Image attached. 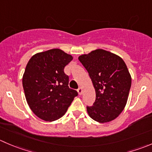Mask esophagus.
Returning <instances> with one entry per match:
<instances>
[{
  "label": "esophagus",
  "instance_id": "esophagus-1",
  "mask_svg": "<svg viewBox=\"0 0 152 152\" xmlns=\"http://www.w3.org/2000/svg\"><path fill=\"white\" fill-rule=\"evenodd\" d=\"M77 91H78V93H79V95H82V88H78Z\"/></svg>",
  "mask_w": 152,
  "mask_h": 152
}]
</instances>
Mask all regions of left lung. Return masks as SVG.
Here are the masks:
<instances>
[{
	"mask_svg": "<svg viewBox=\"0 0 152 152\" xmlns=\"http://www.w3.org/2000/svg\"><path fill=\"white\" fill-rule=\"evenodd\" d=\"M79 60L88 72L96 91L92 106H87L90 117L99 123H107L124 109L132 86L126 63L118 56L102 49L82 55Z\"/></svg>",
	"mask_w": 152,
	"mask_h": 152,
	"instance_id": "1",
	"label": "left lung"
}]
</instances>
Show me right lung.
Returning a JSON list of instances; mask_svg holds the SVG:
<instances>
[{"mask_svg":"<svg viewBox=\"0 0 152 152\" xmlns=\"http://www.w3.org/2000/svg\"><path fill=\"white\" fill-rule=\"evenodd\" d=\"M73 57L59 49L34 55L26 64L22 79L29 107L45 121L61 118L78 92L69 88V76L64 67Z\"/></svg>","mask_w":152,"mask_h":152,"instance_id":"add662e5","label":"right lung"}]
</instances>
